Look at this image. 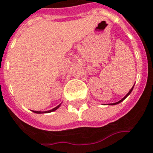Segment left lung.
<instances>
[{"label":"left lung","mask_w":153,"mask_h":153,"mask_svg":"<svg viewBox=\"0 0 153 153\" xmlns=\"http://www.w3.org/2000/svg\"><path fill=\"white\" fill-rule=\"evenodd\" d=\"M133 87H134V86H133ZM133 87H132V88H131V89H130V91H129V92H128V93H127V95L125 96V97H124V98H122L121 100H120V101H118V102H116V103H113V104H110V105H117V104H119V103H120V102H121V101H123V100H125V98L127 97L129 95L130 93H131V92H132V89H133Z\"/></svg>","instance_id":"left-lung-1"}]
</instances>
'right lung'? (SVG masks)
Returning a JSON list of instances; mask_svg holds the SVG:
<instances>
[{
    "label": "right lung",
    "mask_w": 153,
    "mask_h": 153,
    "mask_svg": "<svg viewBox=\"0 0 153 153\" xmlns=\"http://www.w3.org/2000/svg\"><path fill=\"white\" fill-rule=\"evenodd\" d=\"M60 105H59L58 106H56V108H53V109L48 110V111H45V112H41V111H33V112H35V113H47V112H53V111H55V110L57 109L58 108L60 107Z\"/></svg>",
    "instance_id": "obj_1"
}]
</instances>
